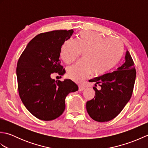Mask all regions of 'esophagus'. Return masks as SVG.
I'll return each instance as SVG.
<instances>
[{"label":"esophagus","mask_w":148,"mask_h":148,"mask_svg":"<svg viewBox=\"0 0 148 148\" xmlns=\"http://www.w3.org/2000/svg\"><path fill=\"white\" fill-rule=\"evenodd\" d=\"M85 89V87L82 85H79V91H83Z\"/></svg>","instance_id":"obj_1"}]
</instances>
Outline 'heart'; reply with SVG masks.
Masks as SVG:
<instances>
[{
    "mask_svg": "<svg viewBox=\"0 0 148 148\" xmlns=\"http://www.w3.org/2000/svg\"><path fill=\"white\" fill-rule=\"evenodd\" d=\"M84 52L83 60L69 67L67 76L76 82H81L92 72L102 75L117 65L124 53L123 44L114 37L104 39L94 31H83L76 41L68 39L62 45L60 57L66 64H71Z\"/></svg>",
    "mask_w": 148,
    "mask_h": 148,
    "instance_id": "1",
    "label": "heart"
}]
</instances>
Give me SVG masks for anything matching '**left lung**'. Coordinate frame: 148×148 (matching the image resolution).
I'll list each match as a JSON object with an SVG mask.
<instances>
[{
	"label": "left lung",
	"mask_w": 148,
	"mask_h": 148,
	"mask_svg": "<svg viewBox=\"0 0 148 148\" xmlns=\"http://www.w3.org/2000/svg\"><path fill=\"white\" fill-rule=\"evenodd\" d=\"M125 62L117 70L95 77L89 81L99 84L101 89L95 91L94 99L86 102V110L95 121L104 122L116 117L129 101L136 77L134 63L128 51Z\"/></svg>",
	"instance_id": "8db88e82"
}]
</instances>
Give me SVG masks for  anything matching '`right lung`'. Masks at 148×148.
Returning <instances> with one entry per match:
<instances>
[{
    "instance_id": "right-lung-1",
    "label": "right lung",
    "mask_w": 148,
    "mask_h": 148,
    "mask_svg": "<svg viewBox=\"0 0 148 148\" xmlns=\"http://www.w3.org/2000/svg\"><path fill=\"white\" fill-rule=\"evenodd\" d=\"M73 30H54L38 34L28 44L18 60L16 76L19 95L31 114L44 121L59 117L65 108L69 93L78 90L71 79L55 81L54 72L65 74L60 65V51Z\"/></svg>"
}]
</instances>
